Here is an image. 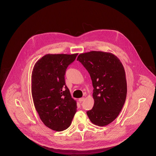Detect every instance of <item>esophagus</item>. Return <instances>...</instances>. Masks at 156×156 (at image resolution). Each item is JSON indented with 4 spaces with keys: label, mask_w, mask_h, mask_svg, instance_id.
<instances>
[{
    "label": "esophagus",
    "mask_w": 156,
    "mask_h": 156,
    "mask_svg": "<svg viewBox=\"0 0 156 156\" xmlns=\"http://www.w3.org/2000/svg\"><path fill=\"white\" fill-rule=\"evenodd\" d=\"M85 101V98H80V99H79V101L80 102H83V101Z\"/></svg>",
    "instance_id": "esophagus-1"
}]
</instances>
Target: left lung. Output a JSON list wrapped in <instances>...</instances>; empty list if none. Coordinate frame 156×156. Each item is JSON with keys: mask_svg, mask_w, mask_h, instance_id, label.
I'll return each instance as SVG.
<instances>
[{"mask_svg": "<svg viewBox=\"0 0 156 156\" xmlns=\"http://www.w3.org/2000/svg\"><path fill=\"white\" fill-rule=\"evenodd\" d=\"M90 74L94 87L92 109L87 112L90 121L98 126L109 124L121 111L127 95L124 66L111 52L90 51L77 58Z\"/></svg>", "mask_w": 156, "mask_h": 156, "instance_id": "8db88e82", "label": "left lung"}]
</instances>
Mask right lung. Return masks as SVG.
Returning <instances> with one entry per match:
<instances>
[{
	"instance_id": "right-lung-1",
	"label": "right lung",
	"mask_w": 156,
	"mask_h": 156,
	"mask_svg": "<svg viewBox=\"0 0 156 156\" xmlns=\"http://www.w3.org/2000/svg\"><path fill=\"white\" fill-rule=\"evenodd\" d=\"M77 55L46 54L35 64L32 73L35 108L45 126L57 132L70 126L77 111V102L66 85L64 75Z\"/></svg>"
}]
</instances>
